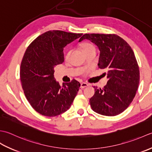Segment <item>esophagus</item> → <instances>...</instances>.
Returning a JSON list of instances; mask_svg holds the SVG:
<instances>
[{"label": "esophagus", "mask_w": 152, "mask_h": 152, "mask_svg": "<svg viewBox=\"0 0 152 152\" xmlns=\"http://www.w3.org/2000/svg\"><path fill=\"white\" fill-rule=\"evenodd\" d=\"M88 86V84H87L86 83H82L81 84H80V87L81 88H84L85 87H86V86Z\"/></svg>", "instance_id": "obj_1"}]
</instances>
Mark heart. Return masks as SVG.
<instances>
[{
  "label": "heart",
  "instance_id": "obj_1",
  "mask_svg": "<svg viewBox=\"0 0 152 152\" xmlns=\"http://www.w3.org/2000/svg\"><path fill=\"white\" fill-rule=\"evenodd\" d=\"M80 47H81L82 49V51L84 52H86V51H88L89 50H91V49L92 48H94V46H93V45H92L91 43L88 42H83L81 45H80ZM69 52H68L66 54V59H67L68 57H69Z\"/></svg>",
  "mask_w": 152,
  "mask_h": 152
}]
</instances>
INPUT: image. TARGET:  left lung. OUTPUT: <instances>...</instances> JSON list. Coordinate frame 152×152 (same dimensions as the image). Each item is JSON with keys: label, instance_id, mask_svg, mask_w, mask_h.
<instances>
[{"label": "left lung", "instance_id": "1", "mask_svg": "<svg viewBox=\"0 0 152 152\" xmlns=\"http://www.w3.org/2000/svg\"><path fill=\"white\" fill-rule=\"evenodd\" d=\"M100 50L98 66L106 71L107 83L103 88L94 86L91 108L99 114L115 116L125 111L134 99L140 81V71L131 46L115 34H85Z\"/></svg>", "mask_w": 152, "mask_h": 152}]
</instances>
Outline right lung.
Segmentation results:
<instances>
[{
	"mask_svg": "<svg viewBox=\"0 0 152 152\" xmlns=\"http://www.w3.org/2000/svg\"><path fill=\"white\" fill-rule=\"evenodd\" d=\"M83 33L48 31L34 40L20 66L24 94L31 106L42 115L54 117L70 108L80 87L75 79L61 86L54 79V67L64 62V48Z\"/></svg>",
	"mask_w": 152,
	"mask_h": 152,
	"instance_id": "right-lung-1",
	"label": "right lung"
}]
</instances>
